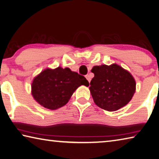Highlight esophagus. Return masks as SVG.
I'll return each mask as SVG.
<instances>
[{"instance_id":"obj_1","label":"esophagus","mask_w":159,"mask_h":159,"mask_svg":"<svg viewBox=\"0 0 159 159\" xmlns=\"http://www.w3.org/2000/svg\"><path fill=\"white\" fill-rule=\"evenodd\" d=\"M85 78H86V79H87V80H88L89 83L90 82V80H91V79H90V76H89V75H88V74L86 75V76H85Z\"/></svg>"}]
</instances>
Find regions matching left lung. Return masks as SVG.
Listing matches in <instances>:
<instances>
[{
  "instance_id": "1",
  "label": "left lung",
  "mask_w": 159,
  "mask_h": 159,
  "mask_svg": "<svg viewBox=\"0 0 159 159\" xmlns=\"http://www.w3.org/2000/svg\"><path fill=\"white\" fill-rule=\"evenodd\" d=\"M91 71L94 76L89 88L99 107L115 111L131 101L135 92V81L129 71L116 64L95 66Z\"/></svg>"
}]
</instances>
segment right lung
<instances>
[{"label":"right lung","mask_w":159,"mask_h":159,"mask_svg":"<svg viewBox=\"0 0 159 159\" xmlns=\"http://www.w3.org/2000/svg\"><path fill=\"white\" fill-rule=\"evenodd\" d=\"M81 85H89L85 78L70 69H47L34 78L32 94L40 105L50 110L65 106L74 92Z\"/></svg>","instance_id":"1"}]
</instances>
